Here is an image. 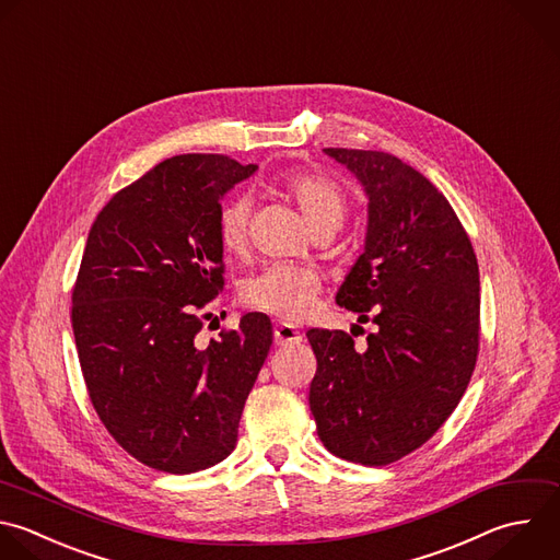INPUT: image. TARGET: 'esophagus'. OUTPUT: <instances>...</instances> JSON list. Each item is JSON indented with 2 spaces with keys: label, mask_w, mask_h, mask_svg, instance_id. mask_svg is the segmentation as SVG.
Instances as JSON below:
<instances>
[{
  "label": "esophagus",
  "mask_w": 560,
  "mask_h": 560,
  "mask_svg": "<svg viewBox=\"0 0 560 560\" xmlns=\"http://www.w3.org/2000/svg\"><path fill=\"white\" fill-rule=\"evenodd\" d=\"M273 339L278 346H289V343H298L302 339V335L291 324H278L273 328Z\"/></svg>",
  "instance_id": "34e87169"
}]
</instances>
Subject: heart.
Returning <instances> with one entry per match:
<instances>
[{
	"label": "heart",
	"instance_id": "heart-1",
	"mask_svg": "<svg viewBox=\"0 0 560 560\" xmlns=\"http://www.w3.org/2000/svg\"><path fill=\"white\" fill-rule=\"evenodd\" d=\"M287 192L295 199L304 217L317 230L328 223H341L346 214V195L328 177L317 173H295L284 179ZM252 201L236 195L225 201L217 217L219 243L230 254H241L249 241ZM319 278L315 271L298 265H267L243 284V302L260 313L282 322H302L315 308Z\"/></svg>",
	"mask_w": 560,
	"mask_h": 560
}]
</instances>
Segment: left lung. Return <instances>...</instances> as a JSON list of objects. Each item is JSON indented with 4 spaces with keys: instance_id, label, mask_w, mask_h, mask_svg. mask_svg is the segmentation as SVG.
Here are the masks:
<instances>
[{
    "instance_id": "8db88e82",
    "label": "left lung",
    "mask_w": 560,
    "mask_h": 560,
    "mask_svg": "<svg viewBox=\"0 0 560 560\" xmlns=\"http://www.w3.org/2000/svg\"><path fill=\"white\" fill-rule=\"evenodd\" d=\"M324 151L370 199L365 252L335 300L376 330L363 350L343 330L306 332L317 359L308 402L330 453L385 466L422 446L466 392L479 352V269L424 175L383 151Z\"/></svg>"
}]
</instances>
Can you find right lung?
Returning a JSON list of instances; mask_svg holds the SVG:
<instances>
[{
  "label": "right lung",
  "mask_w": 560,
  "mask_h": 560,
  "mask_svg": "<svg viewBox=\"0 0 560 560\" xmlns=\"http://www.w3.org/2000/svg\"><path fill=\"white\" fill-rule=\"evenodd\" d=\"M258 166L188 153L160 162L96 217L72 289V328L90 400L114 440L164 472H197L236 446L245 400L273 341L271 319L199 346L223 291L217 217Z\"/></svg>",
  "instance_id": "1"
}]
</instances>
